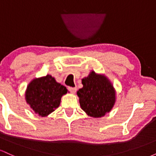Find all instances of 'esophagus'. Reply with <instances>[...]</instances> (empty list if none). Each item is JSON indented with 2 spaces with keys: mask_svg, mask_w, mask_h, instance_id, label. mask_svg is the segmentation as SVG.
Instances as JSON below:
<instances>
[{
  "mask_svg": "<svg viewBox=\"0 0 156 156\" xmlns=\"http://www.w3.org/2000/svg\"><path fill=\"white\" fill-rule=\"evenodd\" d=\"M68 90L70 92L75 93L77 91V88L76 87H68Z\"/></svg>",
  "mask_w": 156,
  "mask_h": 156,
  "instance_id": "1",
  "label": "esophagus"
}]
</instances>
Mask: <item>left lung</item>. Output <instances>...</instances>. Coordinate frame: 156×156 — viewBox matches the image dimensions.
Listing matches in <instances>:
<instances>
[{"mask_svg": "<svg viewBox=\"0 0 156 156\" xmlns=\"http://www.w3.org/2000/svg\"><path fill=\"white\" fill-rule=\"evenodd\" d=\"M83 88L77 92L81 108L92 117H101L115 103V92L105 77L92 72L82 79Z\"/></svg>", "mask_w": 156, "mask_h": 156, "instance_id": "8db88e82", "label": "left lung"}]
</instances>
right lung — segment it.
Returning a JSON list of instances; mask_svg holds the SVG:
<instances>
[{"label":"right lung","mask_w":156,"mask_h":156,"mask_svg":"<svg viewBox=\"0 0 156 156\" xmlns=\"http://www.w3.org/2000/svg\"><path fill=\"white\" fill-rule=\"evenodd\" d=\"M67 92L64 86L57 83L54 78L48 75L33 80L28 84L26 99L36 113L45 117L59 106L61 98Z\"/></svg>","instance_id":"1"}]
</instances>
